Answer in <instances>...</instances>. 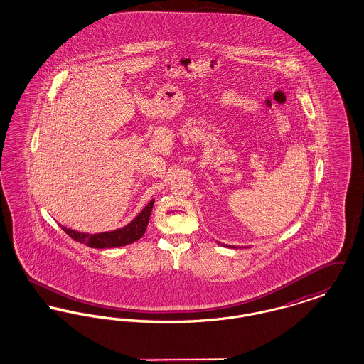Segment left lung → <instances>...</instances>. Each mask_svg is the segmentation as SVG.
Listing matches in <instances>:
<instances>
[{
  "instance_id": "left-lung-1",
  "label": "left lung",
  "mask_w": 364,
  "mask_h": 364,
  "mask_svg": "<svg viewBox=\"0 0 364 364\" xmlns=\"http://www.w3.org/2000/svg\"><path fill=\"white\" fill-rule=\"evenodd\" d=\"M223 245H224V244H223ZM233 248H236V247H233Z\"/></svg>"
}]
</instances>
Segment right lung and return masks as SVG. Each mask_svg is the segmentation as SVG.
<instances>
[{
    "mask_svg": "<svg viewBox=\"0 0 364 364\" xmlns=\"http://www.w3.org/2000/svg\"><path fill=\"white\" fill-rule=\"evenodd\" d=\"M153 206H154V199L150 200L146 205V208H143L129 224L114 230L100 232V233H86V232H77L67 226H61L64 232H67L73 240L86 244L88 247H92V248L122 247V245L138 242L139 239L144 235Z\"/></svg>",
    "mask_w": 364,
    "mask_h": 364,
    "instance_id": "1",
    "label": "right lung"
}]
</instances>
